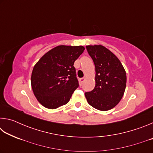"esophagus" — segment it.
Here are the masks:
<instances>
[{"instance_id":"34e87169","label":"esophagus","mask_w":153,"mask_h":153,"mask_svg":"<svg viewBox=\"0 0 153 153\" xmlns=\"http://www.w3.org/2000/svg\"><path fill=\"white\" fill-rule=\"evenodd\" d=\"M84 81H85V78H80L79 79V84L82 85L83 83H84Z\"/></svg>"}]
</instances>
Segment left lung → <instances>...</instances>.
<instances>
[{"instance_id":"1","label":"left lung","mask_w":153,"mask_h":153,"mask_svg":"<svg viewBox=\"0 0 153 153\" xmlns=\"http://www.w3.org/2000/svg\"><path fill=\"white\" fill-rule=\"evenodd\" d=\"M86 49L95 65V87L85 93L90 105L99 111L110 110L122 98L126 87V73L112 52L102 45H88Z\"/></svg>"}]
</instances>
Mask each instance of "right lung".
I'll return each mask as SVG.
<instances>
[{
	"mask_svg": "<svg viewBox=\"0 0 153 153\" xmlns=\"http://www.w3.org/2000/svg\"><path fill=\"white\" fill-rule=\"evenodd\" d=\"M84 50L83 46H57L36 63L31 85L36 99L44 107L55 109L69 101L79 86L74 62Z\"/></svg>",
	"mask_w": 153,
	"mask_h": 153,
	"instance_id": "right-lung-1",
	"label": "right lung"
}]
</instances>
